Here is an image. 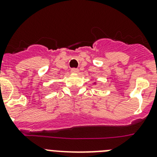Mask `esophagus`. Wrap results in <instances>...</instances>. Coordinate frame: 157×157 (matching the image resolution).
Wrapping results in <instances>:
<instances>
[{"instance_id":"1","label":"esophagus","mask_w":157,"mask_h":157,"mask_svg":"<svg viewBox=\"0 0 157 157\" xmlns=\"http://www.w3.org/2000/svg\"><path fill=\"white\" fill-rule=\"evenodd\" d=\"M71 71V73H74V74H77V73H78V71H78V68H72Z\"/></svg>"}]
</instances>
